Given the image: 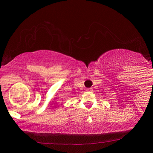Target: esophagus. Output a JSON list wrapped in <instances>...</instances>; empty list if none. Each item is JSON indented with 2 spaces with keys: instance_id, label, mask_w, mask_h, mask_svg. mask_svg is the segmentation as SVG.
Here are the masks:
<instances>
[{
  "instance_id": "34e87169",
  "label": "esophagus",
  "mask_w": 153,
  "mask_h": 153,
  "mask_svg": "<svg viewBox=\"0 0 153 153\" xmlns=\"http://www.w3.org/2000/svg\"><path fill=\"white\" fill-rule=\"evenodd\" d=\"M87 92H91L92 91V88H87L86 89Z\"/></svg>"
}]
</instances>
